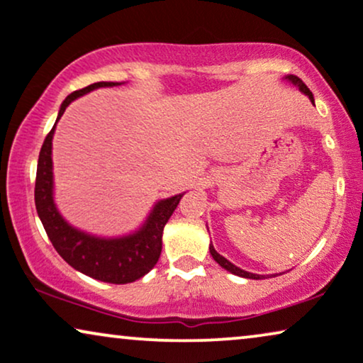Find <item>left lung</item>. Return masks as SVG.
Masks as SVG:
<instances>
[{
  "label": "left lung",
  "mask_w": 363,
  "mask_h": 363,
  "mask_svg": "<svg viewBox=\"0 0 363 363\" xmlns=\"http://www.w3.org/2000/svg\"><path fill=\"white\" fill-rule=\"evenodd\" d=\"M287 79L291 81V83L296 84V86H298V89H301L302 93H306V94L308 96V99H311L312 103H313V94L311 93V89L307 88L306 83H303V81L301 79V77H297V76H294V74H289V76H287ZM209 250H211V255H212V257H214L216 262L219 264L220 267H224L225 270H229V272H232V274L240 275V277H245V279H255V280H257V279H262V277H264V275H259V274H250V272H245V270H242V269L235 267V265H234V264H230L229 260H227L225 257H222L220 254H217V252H216V249L212 247V244H211ZM264 279H265V277H264Z\"/></svg>",
  "instance_id": "8db88e82"
}]
</instances>
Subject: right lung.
Segmentation results:
<instances>
[{
    "instance_id": "right-lung-1",
    "label": "right lung",
    "mask_w": 363,
    "mask_h": 363,
    "mask_svg": "<svg viewBox=\"0 0 363 363\" xmlns=\"http://www.w3.org/2000/svg\"><path fill=\"white\" fill-rule=\"evenodd\" d=\"M119 83L101 81L71 93L61 104L57 119L61 118L71 101L89 91L116 86ZM56 119V121H57ZM56 125V124H55ZM55 125L43 143L36 169L35 204L48 238L57 254L71 267L101 282L129 284L146 275L157 264L162 250V230L169 217L176 211L182 194L157 202L146 224L136 234L121 239H101L74 229L62 219L52 201V159L51 141Z\"/></svg>"
}]
</instances>
